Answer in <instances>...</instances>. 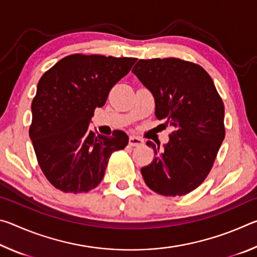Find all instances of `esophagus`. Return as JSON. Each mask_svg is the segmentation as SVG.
Masks as SVG:
<instances>
[{
  "instance_id": "1",
  "label": "esophagus",
  "mask_w": 257,
  "mask_h": 257,
  "mask_svg": "<svg viewBox=\"0 0 257 257\" xmlns=\"http://www.w3.org/2000/svg\"><path fill=\"white\" fill-rule=\"evenodd\" d=\"M144 144V141L143 138L137 137V136H132L129 138V145L130 146H141Z\"/></svg>"
}]
</instances>
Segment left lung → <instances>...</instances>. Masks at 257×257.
Segmentation results:
<instances>
[{
    "label": "left lung",
    "instance_id": "1",
    "mask_svg": "<svg viewBox=\"0 0 257 257\" xmlns=\"http://www.w3.org/2000/svg\"><path fill=\"white\" fill-rule=\"evenodd\" d=\"M133 72L153 94L155 115L175 130L156 146L152 163L142 168L150 188L182 196L205 180L222 144L224 105L210 75L196 63L176 58L139 60Z\"/></svg>",
    "mask_w": 257,
    "mask_h": 257
}]
</instances>
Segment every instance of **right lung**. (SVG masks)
Listing matches in <instances>:
<instances>
[{
	"label": "right lung",
	"mask_w": 257,
	"mask_h": 257,
	"mask_svg": "<svg viewBox=\"0 0 257 257\" xmlns=\"http://www.w3.org/2000/svg\"><path fill=\"white\" fill-rule=\"evenodd\" d=\"M135 58L71 54L38 81L29 137L43 173L63 193H87L102 181L113 152L129 138L122 130L96 135L89 122L96 107L130 71Z\"/></svg>",
	"instance_id": "obj_1"
}]
</instances>
